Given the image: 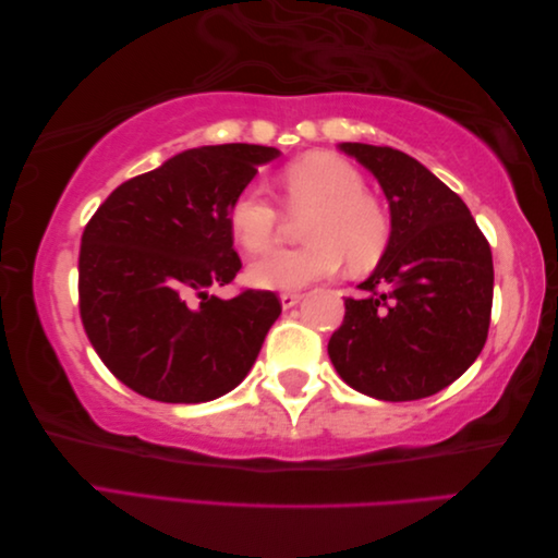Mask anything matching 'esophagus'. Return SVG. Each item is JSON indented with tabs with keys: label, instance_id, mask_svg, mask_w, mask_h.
<instances>
[{
	"label": "esophagus",
	"instance_id": "obj_1",
	"mask_svg": "<svg viewBox=\"0 0 558 558\" xmlns=\"http://www.w3.org/2000/svg\"><path fill=\"white\" fill-rule=\"evenodd\" d=\"M302 300V294L300 292H282L280 294V304H282V310H290V306H294Z\"/></svg>",
	"mask_w": 558,
	"mask_h": 558
}]
</instances>
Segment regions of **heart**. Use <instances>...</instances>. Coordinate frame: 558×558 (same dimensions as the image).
Masks as SVG:
<instances>
[{"label":"heart","instance_id":"1","mask_svg":"<svg viewBox=\"0 0 558 558\" xmlns=\"http://www.w3.org/2000/svg\"><path fill=\"white\" fill-rule=\"evenodd\" d=\"M286 208L302 222L304 246L282 248L248 268V280L264 290H300L333 276L345 264L352 272L372 270L393 234L388 210L366 194V180L352 162L330 153H310L280 172ZM230 232L246 254L270 252L286 230V213L264 189L246 186L230 201Z\"/></svg>","mask_w":558,"mask_h":558}]
</instances>
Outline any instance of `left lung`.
Instances as JSON below:
<instances>
[{
	"mask_svg": "<svg viewBox=\"0 0 558 558\" xmlns=\"http://www.w3.org/2000/svg\"><path fill=\"white\" fill-rule=\"evenodd\" d=\"M381 184L390 244L345 300L328 340L342 381L388 402L429 398L456 381L487 342L494 264L462 198L422 162L390 146L340 144Z\"/></svg>",
	"mask_w": 558,
	"mask_h": 558,
	"instance_id": "left-lung-1",
	"label": "left lung"
}]
</instances>
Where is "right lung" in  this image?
Instances as JSON below:
<instances>
[{
    "mask_svg": "<svg viewBox=\"0 0 558 558\" xmlns=\"http://www.w3.org/2000/svg\"><path fill=\"white\" fill-rule=\"evenodd\" d=\"M278 148L201 146L120 184L78 252V312L102 364L160 402L216 400L256 362L282 304L270 290L208 294L242 268L230 201Z\"/></svg>",
    "mask_w": 558,
    "mask_h": 558,
    "instance_id": "add662e5",
    "label": "right lung"
}]
</instances>
